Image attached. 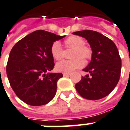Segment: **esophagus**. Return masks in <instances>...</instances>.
<instances>
[{"label": "esophagus", "mask_w": 130, "mask_h": 130, "mask_svg": "<svg viewBox=\"0 0 130 130\" xmlns=\"http://www.w3.org/2000/svg\"><path fill=\"white\" fill-rule=\"evenodd\" d=\"M62 74H63V76H69L70 74V73H63Z\"/></svg>", "instance_id": "esophagus-1"}]
</instances>
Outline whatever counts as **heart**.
I'll return each instance as SVG.
<instances>
[{
	"mask_svg": "<svg viewBox=\"0 0 130 130\" xmlns=\"http://www.w3.org/2000/svg\"><path fill=\"white\" fill-rule=\"evenodd\" d=\"M84 39L78 36L72 35L64 41L63 45L66 50L71 49L70 57L72 59L62 60L58 62L56 70L59 72L69 73L76 69L81 68L84 65V61L90 60L92 56V50L90 47L84 44ZM51 55L56 60H60L63 58V50L60 44L55 41L50 47Z\"/></svg>",
	"mask_w": 130,
	"mask_h": 130,
	"instance_id": "1",
	"label": "heart"
}]
</instances>
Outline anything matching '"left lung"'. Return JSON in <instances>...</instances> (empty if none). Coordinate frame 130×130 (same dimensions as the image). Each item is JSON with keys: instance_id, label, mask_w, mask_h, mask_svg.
I'll list each match as a JSON object with an SVG mask.
<instances>
[{"instance_id": "left-lung-1", "label": "left lung", "mask_w": 130, "mask_h": 130, "mask_svg": "<svg viewBox=\"0 0 130 130\" xmlns=\"http://www.w3.org/2000/svg\"><path fill=\"white\" fill-rule=\"evenodd\" d=\"M87 39L91 46V62L83 71L89 74L82 76L75 87L83 98L99 100L109 94L118 83L121 71V58L111 39L92 30L74 32Z\"/></svg>"}]
</instances>
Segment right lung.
Listing matches in <instances>:
<instances>
[{"label": "right lung", "instance_id": "obj_1", "mask_svg": "<svg viewBox=\"0 0 130 130\" xmlns=\"http://www.w3.org/2000/svg\"><path fill=\"white\" fill-rule=\"evenodd\" d=\"M44 30L29 34L11 49L6 71L9 82L16 96L27 104L41 106L48 103L56 93L62 73H48L54 67L50 47L64 38Z\"/></svg>", "mask_w": 130, "mask_h": 130}]
</instances>
